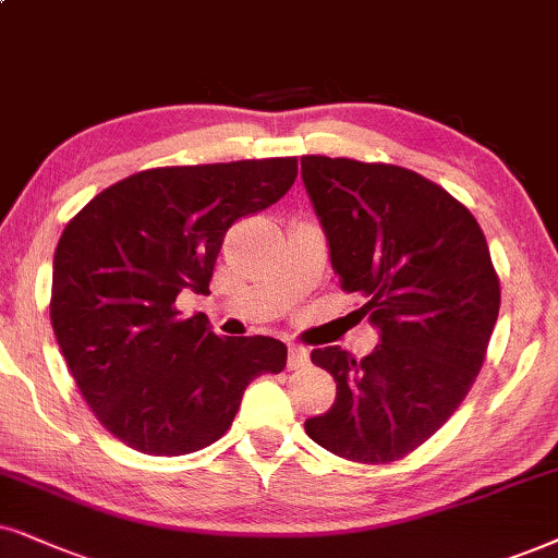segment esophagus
<instances>
[{
  "mask_svg": "<svg viewBox=\"0 0 558 558\" xmlns=\"http://www.w3.org/2000/svg\"><path fill=\"white\" fill-rule=\"evenodd\" d=\"M306 363H308V350L301 348V344H291V348H288V368L291 371L303 368Z\"/></svg>",
  "mask_w": 558,
  "mask_h": 558,
  "instance_id": "1",
  "label": "esophagus"
}]
</instances>
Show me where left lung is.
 Wrapping results in <instances>:
<instances>
[{
	"mask_svg": "<svg viewBox=\"0 0 558 558\" xmlns=\"http://www.w3.org/2000/svg\"><path fill=\"white\" fill-rule=\"evenodd\" d=\"M301 178L342 291L363 295L357 312L380 331L361 361L312 352L337 399L303 427L348 461H399L446 425L482 371L499 314L489 246L471 210L412 169L312 154Z\"/></svg>",
	"mask_w": 558,
	"mask_h": 558,
	"instance_id": "obj_1",
	"label": "left lung"
}]
</instances>
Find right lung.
<instances>
[{"instance_id":"add662e5","label":"right lung","mask_w":558,"mask_h":558,"mask_svg":"<svg viewBox=\"0 0 558 558\" xmlns=\"http://www.w3.org/2000/svg\"><path fill=\"white\" fill-rule=\"evenodd\" d=\"M295 174V157L144 169L66 223L53 255V335L84 401L129 448H208L250 380L286 368L280 340L218 337L174 301L185 288L208 293L231 223L278 203Z\"/></svg>"}]
</instances>
